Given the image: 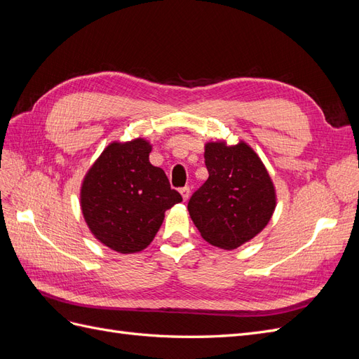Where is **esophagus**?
Here are the masks:
<instances>
[{
  "label": "esophagus",
  "mask_w": 359,
  "mask_h": 359,
  "mask_svg": "<svg viewBox=\"0 0 359 359\" xmlns=\"http://www.w3.org/2000/svg\"><path fill=\"white\" fill-rule=\"evenodd\" d=\"M180 191H181V194H182V199H184V201H189V198H190V191H191L190 186L182 187Z\"/></svg>",
  "instance_id": "esophagus-1"
}]
</instances>
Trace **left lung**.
Returning <instances> with one entry per match:
<instances>
[{
    "label": "left lung",
    "instance_id": "8db88e82",
    "mask_svg": "<svg viewBox=\"0 0 359 359\" xmlns=\"http://www.w3.org/2000/svg\"><path fill=\"white\" fill-rule=\"evenodd\" d=\"M210 177L193 193L189 212L202 238L233 250L265 229L277 205L276 187L255 149L240 140L205 144Z\"/></svg>",
    "mask_w": 359,
    "mask_h": 359
}]
</instances>
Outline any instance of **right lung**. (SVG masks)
Listing matches in <instances>:
<instances>
[{
  "instance_id": "add662e5",
  "label": "right lung",
  "mask_w": 359,
  "mask_h": 359,
  "mask_svg": "<svg viewBox=\"0 0 359 359\" xmlns=\"http://www.w3.org/2000/svg\"><path fill=\"white\" fill-rule=\"evenodd\" d=\"M144 137L112 142L86 172L81 208L91 233L118 253H137L154 240L166 210L182 201L163 169L149 163Z\"/></svg>"
}]
</instances>
